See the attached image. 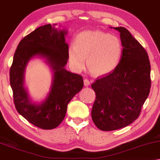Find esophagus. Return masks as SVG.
I'll return each mask as SVG.
<instances>
[{
    "mask_svg": "<svg viewBox=\"0 0 160 160\" xmlns=\"http://www.w3.org/2000/svg\"><path fill=\"white\" fill-rule=\"evenodd\" d=\"M83 84H84L85 87H88V86L90 85V82L87 79V78H85V79L83 80Z\"/></svg>",
    "mask_w": 160,
    "mask_h": 160,
    "instance_id": "34e87169",
    "label": "esophagus"
}]
</instances>
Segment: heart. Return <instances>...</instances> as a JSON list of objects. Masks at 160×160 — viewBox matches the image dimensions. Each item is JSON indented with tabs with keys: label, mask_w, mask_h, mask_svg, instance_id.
Segmentation results:
<instances>
[{
	"label": "heart",
	"mask_w": 160,
	"mask_h": 160,
	"mask_svg": "<svg viewBox=\"0 0 160 160\" xmlns=\"http://www.w3.org/2000/svg\"><path fill=\"white\" fill-rule=\"evenodd\" d=\"M123 46L120 39L98 30L81 32L75 43L68 49V61L76 72H81L87 66L94 75L104 76L112 72L121 60Z\"/></svg>",
	"instance_id": "b5f03b06"
}]
</instances>
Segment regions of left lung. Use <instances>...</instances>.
<instances>
[{
	"label": "left lung",
	"instance_id": "1",
	"mask_svg": "<svg viewBox=\"0 0 160 160\" xmlns=\"http://www.w3.org/2000/svg\"><path fill=\"white\" fill-rule=\"evenodd\" d=\"M114 28L120 33L122 58L112 73L92 85L96 94L92 120L102 131L124 128L136 120L151 87V66L145 49L127 28Z\"/></svg>",
	"mask_w": 160,
	"mask_h": 160
}]
</instances>
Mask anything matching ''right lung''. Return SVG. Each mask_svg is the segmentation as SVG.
I'll return each mask as SVG.
<instances>
[{
  "label": "right lung",
  "instance_id": "add662e5",
  "mask_svg": "<svg viewBox=\"0 0 160 160\" xmlns=\"http://www.w3.org/2000/svg\"><path fill=\"white\" fill-rule=\"evenodd\" d=\"M47 24L38 27L18 43L10 69V83L18 112L43 129L57 127L64 119L68 104L82 89L81 75L65 68L68 59L66 29ZM35 58H42L50 66L52 82L47 97L41 102H32L24 84L27 65Z\"/></svg>",
  "mask_w": 160,
  "mask_h": 160
}]
</instances>
